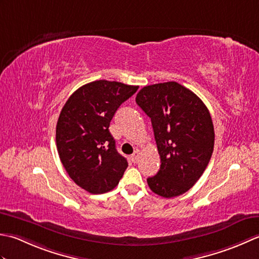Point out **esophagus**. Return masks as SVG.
<instances>
[{
  "label": "esophagus",
  "instance_id": "34e87169",
  "mask_svg": "<svg viewBox=\"0 0 259 259\" xmlns=\"http://www.w3.org/2000/svg\"><path fill=\"white\" fill-rule=\"evenodd\" d=\"M139 157H140V152L139 151H135L133 154L131 155V161L133 163H136L137 161H139Z\"/></svg>",
  "mask_w": 259,
  "mask_h": 259
}]
</instances>
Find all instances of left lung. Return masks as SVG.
<instances>
[{"instance_id":"1","label":"left lung","mask_w":259,"mask_h":259,"mask_svg":"<svg viewBox=\"0 0 259 259\" xmlns=\"http://www.w3.org/2000/svg\"><path fill=\"white\" fill-rule=\"evenodd\" d=\"M136 104L151 118L161 159L159 172L147 184L163 198L186 193L202 176L213 152L214 130L207 106L176 81L143 87Z\"/></svg>"}]
</instances>
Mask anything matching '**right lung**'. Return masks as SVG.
Here are the masks:
<instances>
[{"label": "right lung", "instance_id": "right-lung-1", "mask_svg": "<svg viewBox=\"0 0 259 259\" xmlns=\"http://www.w3.org/2000/svg\"><path fill=\"white\" fill-rule=\"evenodd\" d=\"M137 89L96 80L78 88L61 109L56 128L60 161L73 182L89 193L113 190L128 166L108 128L116 110Z\"/></svg>", "mask_w": 259, "mask_h": 259}]
</instances>
